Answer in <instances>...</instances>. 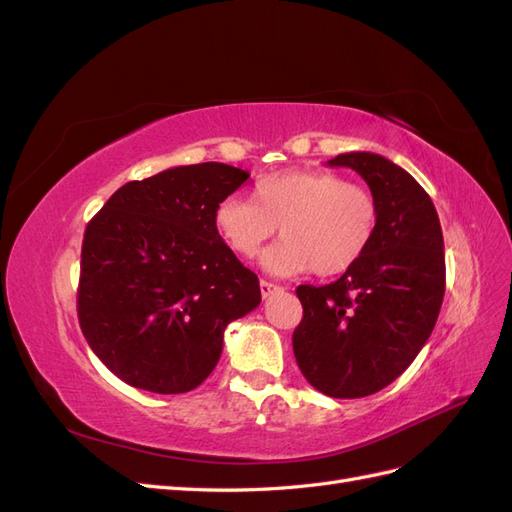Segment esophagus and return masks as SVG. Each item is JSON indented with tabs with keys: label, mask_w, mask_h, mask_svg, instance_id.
Here are the masks:
<instances>
[{
	"label": "esophagus",
	"mask_w": 512,
	"mask_h": 512,
	"mask_svg": "<svg viewBox=\"0 0 512 512\" xmlns=\"http://www.w3.org/2000/svg\"><path fill=\"white\" fill-rule=\"evenodd\" d=\"M277 292H282V286L271 284V282H267V280H260V294H262V299H269V297H273V294H277Z\"/></svg>",
	"instance_id": "esophagus-1"
}]
</instances>
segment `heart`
<instances>
[{
	"instance_id": "1",
	"label": "heart",
	"mask_w": 512,
	"mask_h": 512,
	"mask_svg": "<svg viewBox=\"0 0 512 512\" xmlns=\"http://www.w3.org/2000/svg\"><path fill=\"white\" fill-rule=\"evenodd\" d=\"M280 226L284 237L262 256L273 275L352 269L378 230V203L365 185L314 168L282 170L256 181L252 200L228 196L215 209V228L239 258L258 256Z\"/></svg>"
}]
</instances>
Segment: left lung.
<instances>
[{
	"mask_svg": "<svg viewBox=\"0 0 512 512\" xmlns=\"http://www.w3.org/2000/svg\"><path fill=\"white\" fill-rule=\"evenodd\" d=\"M327 164L365 179L378 203V230L337 282L297 288L303 320L292 350L316 391L356 399L404 374L436 327L446 286L444 239L429 194L401 166L369 151Z\"/></svg>",
	"mask_w": 512,
	"mask_h": 512,
	"instance_id": "1",
	"label": "left lung"
}]
</instances>
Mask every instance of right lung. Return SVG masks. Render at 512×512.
Segmentation results:
<instances>
[{"label":"right lung","mask_w":512,"mask_h":512,"mask_svg":"<svg viewBox=\"0 0 512 512\" xmlns=\"http://www.w3.org/2000/svg\"><path fill=\"white\" fill-rule=\"evenodd\" d=\"M247 177L220 162L168 168L121 185L87 224L79 324L134 389H196L220 361L228 324L258 307L256 273L215 228V209Z\"/></svg>","instance_id":"right-lung-1"}]
</instances>
